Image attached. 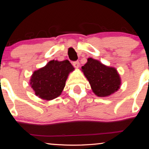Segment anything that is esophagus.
<instances>
[{
  "mask_svg": "<svg viewBox=\"0 0 149 149\" xmlns=\"http://www.w3.org/2000/svg\"><path fill=\"white\" fill-rule=\"evenodd\" d=\"M73 65L76 68H78L79 67V61H74L73 62Z\"/></svg>",
  "mask_w": 149,
  "mask_h": 149,
  "instance_id": "34e87169",
  "label": "esophagus"
}]
</instances>
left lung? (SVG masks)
<instances>
[{
	"instance_id": "obj_1",
	"label": "left lung",
	"mask_w": 149,
	"mask_h": 149,
	"mask_svg": "<svg viewBox=\"0 0 149 149\" xmlns=\"http://www.w3.org/2000/svg\"><path fill=\"white\" fill-rule=\"evenodd\" d=\"M81 68L93 91L98 97H107L120 88V77L114 68L106 66L98 60L89 58Z\"/></svg>"
}]
</instances>
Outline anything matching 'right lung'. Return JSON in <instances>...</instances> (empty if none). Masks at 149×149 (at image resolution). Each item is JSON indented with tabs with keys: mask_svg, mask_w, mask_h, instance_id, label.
<instances>
[{
	"mask_svg": "<svg viewBox=\"0 0 149 149\" xmlns=\"http://www.w3.org/2000/svg\"><path fill=\"white\" fill-rule=\"evenodd\" d=\"M74 68L68 60H51L45 67L34 72L30 85L35 95L44 100H52L58 97L65 85V81Z\"/></svg>",
	"mask_w": 149,
	"mask_h": 149,
	"instance_id": "1",
	"label": "right lung"
}]
</instances>
